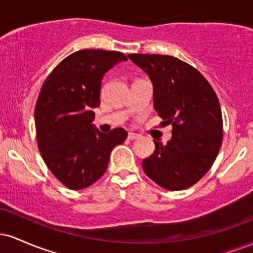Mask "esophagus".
Listing matches in <instances>:
<instances>
[{
	"mask_svg": "<svg viewBox=\"0 0 253 253\" xmlns=\"http://www.w3.org/2000/svg\"><path fill=\"white\" fill-rule=\"evenodd\" d=\"M127 138H128L129 140H135V139L139 138V135L135 134V133H133V132H129L128 135H127Z\"/></svg>",
	"mask_w": 253,
	"mask_h": 253,
	"instance_id": "esophagus-1",
	"label": "esophagus"
}]
</instances>
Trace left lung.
Instances as JSON below:
<instances>
[{
	"label": "left lung",
	"instance_id": "left-lung-1",
	"mask_svg": "<svg viewBox=\"0 0 253 253\" xmlns=\"http://www.w3.org/2000/svg\"><path fill=\"white\" fill-rule=\"evenodd\" d=\"M153 85V108L172 125L167 145L155 141V152L143 169L159 187L187 189L211 169L222 141V115L211 84L196 69L175 57L129 54Z\"/></svg>",
	"mask_w": 253,
	"mask_h": 253
}]
</instances>
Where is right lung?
Segmentation results:
<instances>
[{
	"label": "right lung",
	"mask_w": 253,
	"mask_h": 253,
	"mask_svg": "<svg viewBox=\"0 0 253 253\" xmlns=\"http://www.w3.org/2000/svg\"><path fill=\"white\" fill-rule=\"evenodd\" d=\"M126 60L121 52L77 51L58 64L40 90L34 112L38 147L51 172L69 189L96 182L112 150L126 140L124 128L106 134L92 124L104 74Z\"/></svg>",
	"instance_id": "add662e5"
}]
</instances>
